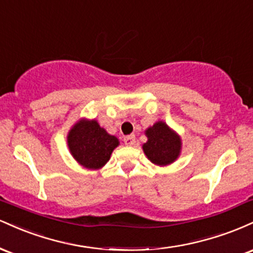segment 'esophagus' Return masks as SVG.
Masks as SVG:
<instances>
[{
  "mask_svg": "<svg viewBox=\"0 0 253 253\" xmlns=\"http://www.w3.org/2000/svg\"><path fill=\"white\" fill-rule=\"evenodd\" d=\"M124 141H125V144L127 145V146H133V145H134V143H135V136L133 134L125 136Z\"/></svg>",
  "mask_w": 253,
  "mask_h": 253,
  "instance_id": "obj_1",
  "label": "esophagus"
}]
</instances>
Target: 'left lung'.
<instances>
[{
  "instance_id": "8db88e82",
  "label": "left lung",
  "mask_w": 253,
  "mask_h": 253,
  "mask_svg": "<svg viewBox=\"0 0 253 253\" xmlns=\"http://www.w3.org/2000/svg\"><path fill=\"white\" fill-rule=\"evenodd\" d=\"M147 141L143 145L144 153L153 164L169 165L178 158L182 149L181 136L163 121H158L145 130Z\"/></svg>"
}]
</instances>
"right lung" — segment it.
Wrapping results in <instances>:
<instances>
[{
	"instance_id": "1",
	"label": "right lung",
	"mask_w": 253,
	"mask_h": 253,
	"mask_svg": "<svg viewBox=\"0 0 253 253\" xmlns=\"http://www.w3.org/2000/svg\"><path fill=\"white\" fill-rule=\"evenodd\" d=\"M68 146L82 167L97 170L109 161L113 150L119 146V139L107 133L96 120L82 119L69 132Z\"/></svg>"
}]
</instances>
